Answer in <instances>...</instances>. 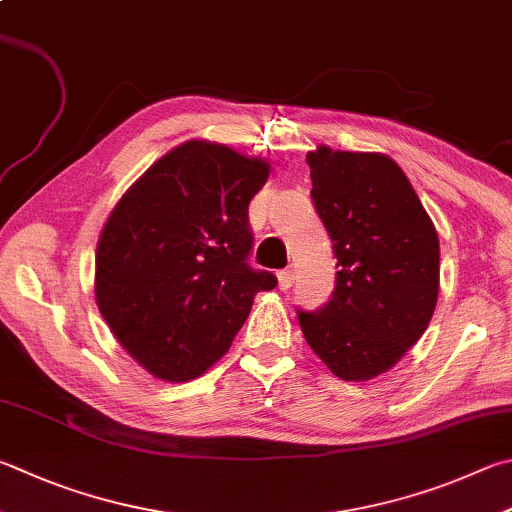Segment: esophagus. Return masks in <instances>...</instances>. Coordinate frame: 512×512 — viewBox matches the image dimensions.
I'll list each match as a JSON object with an SVG mask.
<instances>
[{
	"label": "esophagus",
	"instance_id": "esophagus-1",
	"mask_svg": "<svg viewBox=\"0 0 512 512\" xmlns=\"http://www.w3.org/2000/svg\"><path fill=\"white\" fill-rule=\"evenodd\" d=\"M293 268H282L280 273H277V282H280V288L282 291H288V288H291V284H293Z\"/></svg>",
	"mask_w": 512,
	"mask_h": 512
}]
</instances>
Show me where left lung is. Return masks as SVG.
<instances>
[{"instance_id": "left-lung-1", "label": "left lung", "mask_w": 512, "mask_h": 512, "mask_svg": "<svg viewBox=\"0 0 512 512\" xmlns=\"http://www.w3.org/2000/svg\"><path fill=\"white\" fill-rule=\"evenodd\" d=\"M311 197L338 259L336 288L300 311L306 342L342 380L394 367L432 320L439 235L401 167L385 154H306Z\"/></svg>"}]
</instances>
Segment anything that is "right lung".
Here are the masks:
<instances>
[{"instance_id": "obj_1", "label": "right lung", "mask_w": 512, "mask_h": 512, "mask_svg": "<svg viewBox=\"0 0 512 512\" xmlns=\"http://www.w3.org/2000/svg\"><path fill=\"white\" fill-rule=\"evenodd\" d=\"M268 163L190 141L156 161L111 212L96 253L102 318L156 378L183 383L228 351L277 277L248 264V203Z\"/></svg>"}]
</instances>
